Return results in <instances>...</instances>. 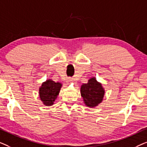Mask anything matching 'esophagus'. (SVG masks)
Here are the masks:
<instances>
[{
    "label": "esophagus",
    "instance_id": "34e87169",
    "mask_svg": "<svg viewBox=\"0 0 147 147\" xmlns=\"http://www.w3.org/2000/svg\"><path fill=\"white\" fill-rule=\"evenodd\" d=\"M69 82H75V80H74V78H69L68 79V81Z\"/></svg>",
    "mask_w": 147,
    "mask_h": 147
}]
</instances>
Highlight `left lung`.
<instances>
[{"label": "left lung", "mask_w": 147, "mask_h": 147, "mask_svg": "<svg viewBox=\"0 0 147 147\" xmlns=\"http://www.w3.org/2000/svg\"><path fill=\"white\" fill-rule=\"evenodd\" d=\"M80 93L86 106L94 108L101 103L105 94V90L101 83L92 77L88 83L83 84L80 88Z\"/></svg>", "instance_id": "1"}]
</instances>
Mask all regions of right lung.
Listing matches in <instances>:
<instances>
[{
  "mask_svg": "<svg viewBox=\"0 0 147 147\" xmlns=\"http://www.w3.org/2000/svg\"><path fill=\"white\" fill-rule=\"evenodd\" d=\"M62 87V84L55 82L52 80H47L42 83L39 88V94L40 100L44 105L50 106L53 105L54 102L59 95L60 90Z\"/></svg>",
  "mask_w": 147,
  "mask_h": 147,
  "instance_id": "add662e5",
  "label": "right lung"
}]
</instances>
